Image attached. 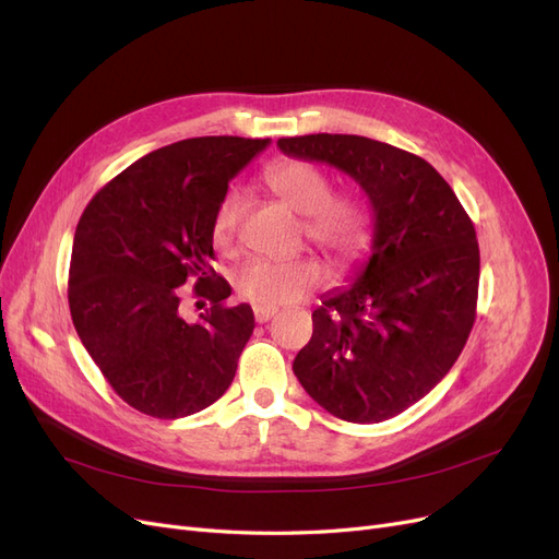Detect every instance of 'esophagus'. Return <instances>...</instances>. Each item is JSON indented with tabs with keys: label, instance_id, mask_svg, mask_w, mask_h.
Segmentation results:
<instances>
[{
	"label": "esophagus",
	"instance_id": "1",
	"mask_svg": "<svg viewBox=\"0 0 559 559\" xmlns=\"http://www.w3.org/2000/svg\"><path fill=\"white\" fill-rule=\"evenodd\" d=\"M277 314V308H267V306H253V319L259 321V324H265L267 319H273Z\"/></svg>",
	"mask_w": 559,
	"mask_h": 559
}]
</instances>
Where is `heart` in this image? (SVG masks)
<instances>
[{
	"label": "heart",
	"mask_w": 559,
	"mask_h": 559,
	"mask_svg": "<svg viewBox=\"0 0 559 559\" xmlns=\"http://www.w3.org/2000/svg\"><path fill=\"white\" fill-rule=\"evenodd\" d=\"M265 183L286 207L306 216V235L337 257L359 251L368 238V214L359 200L331 195L333 186L324 170L306 160H280L265 170ZM240 222V195L226 191L212 216V245L218 251L233 247ZM324 282L321 267L310 259L267 261L251 259L235 273V292L257 306L282 308L310 296Z\"/></svg>",
	"instance_id": "b5f03b06"
}]
</instances>
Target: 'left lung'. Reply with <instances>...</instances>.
<instances>
[{"instance_id":"left-lung-1","label":"left lung","mask_w":559,"mask_h":559,"mask_svg":"<svg viewBox=\"0 0 559 559\" xmlns=\"http://www.w3.org/2000/svg\"><path fill=\"white\" fill-rule=\"evenodd\" d=\"M277 146L337 167L370 202V257L312 312L294 373L331 415L376 425L425 399L462 354L476 321V228L450 183L408 151L329 132Z\"/></svg>"}]
</instances>
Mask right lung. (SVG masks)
Listing matches in <instances>:
<instances>
[{
    "label": "right lung",
    "instance_id": "1",
    "mask_svg": "<svg viewBox=\"0 0 559 559\" xmlns=\"http://www.w3.org/2000/svg\"><path fill=\"white\" fill-rule=\"evenodd\" d=\"M270 144L193 138L114 177L83 212L70 265V312L114 392L158 419L200 413L230 386L253 331L249 306L226 308L212 267V216L228 181ZM197 277L213 308L180 314L178 286Z\"/></svg>",
    "mask_w": 559,
    "mask_h": 559
}]
</instances>
